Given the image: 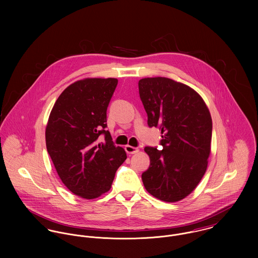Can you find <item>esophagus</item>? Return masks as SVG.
<instances>
[{
    "mask_svg": "<svg viewBox=\"0 0 258 258\" xmlns=\"http://www.w3.org/2000/svg\"><path fill=\"white\" fill-rule=\"evenodd\" d=\"M125 151L127 154H135L137 152H139V149L138 148L132 147L130 145H127L125 146Z\"/></svg>",
    "mask_w": 258,
    "mask_h": 258,
    "instance_id": "34e87169",
    "label": "esophagus"
}]
</instances>
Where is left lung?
Wrapping results in <instances>:
<instances>
[{"label": "left lung", "mask_w": 258, "mask_h": 258, "mask_svg": "<svg viewBox=\"0 0 258 258\" xmlns=\"http://www.w3.org/2000/svg\"><path fill=\"white\" fill-rule=\"evenodd\" d=\"M149 127H159L163 150L145 147L150 166L142 174L148 192L168 203L188 196L201 182L211 154L213 122L201 95L167 77L139 80Z\"/></svg>", "instance_id": "obj_1"}]
</instances>
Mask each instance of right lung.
Masks as SVG:
<instances>
[{
	"mask_svg": "<svg viewBox=\"0 0 258 258\" xmlns=\"http://www.w3.org/2000/svg\"><path fill=\"white\" fill-rule=\"evenodd\" d=\"M118 80L85 78L67 87L55 101L45 129L54 168L74 195L92 200L110 189L126 152L105 130L106 111ZM106 141L99 143L100 135Z\"/></svg>",
	"mask_w": 258,
	"mask_h": 258,
	"instance_id": "1",
	"label": "right lung"
}]
</instances>
